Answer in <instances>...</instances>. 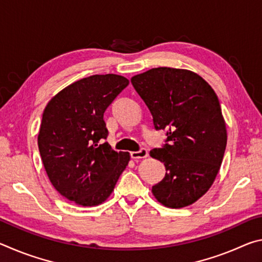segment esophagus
<instances>
[{"mask_svg":"<svg viewBox=\"0 0 262 262\" xmlns=\"http://www.w3.org/2000/svg\"><path fill=\"white\" fill-rule=\"evenodd\" d=\"M130 156L133 159H142L148 157V150L145 148H142L139 151H133L130 152Z\"/></svg>","mask_w":262,"mask_h":262,"instance_id":"esophagus-1","label":"esophagus"}]
</instances>
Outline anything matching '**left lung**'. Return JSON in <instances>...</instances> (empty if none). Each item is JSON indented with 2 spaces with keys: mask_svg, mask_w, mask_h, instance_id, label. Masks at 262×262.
<instances>
[{
  "mask_svg": "<svg viewBox=\"0 0 262 262\" xmlns=\"http://www.w3.org/2000/svg\"><path fill=\"white\" fill-rule=\"evenodd\" d=\"M157 130L166 129L163 148L150 156L166 173L151 192L163 206L192 205L211 187L227 147V125L219 98L200 75L187 69L152 68L132 77Z\"/></svg>",
  "mask_w": 262,
  "mask_h": 262,
  "instance_id": "left-lung-1",
  "label": "left lung"
}]
</instances>
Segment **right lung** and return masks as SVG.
Listing matches in <instances>:
<instances>
[{"label": "right lung", "mask_w": 262, "mask_h": 262, "mask_svg": "<svg viewBox=\"0 0 262 262\" xmlns=\"http://www.w3.org/2000/svg\"><path fill=\"white\" fill-rule=\"evenodd\" d=\"M129 81L115 74L74 82L48 101L38 147L46 173L62 196L78 206L107 200L130 161L101 140L107 137L104 112Z\"/></svg>", "instance_id": "right-lung-1"}]
</instances>
